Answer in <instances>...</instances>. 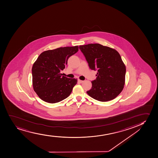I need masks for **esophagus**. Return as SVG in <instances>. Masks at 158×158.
I'll return each instance as SVG.
<instances>
[{"instance_id":"34e87169","label":"esophagus","mask_w":158,"mask_h":158,"mask_svg":"<svg viewBox=\"0 0 158 158\" xmlns=\"http://www.w3.org/2000/svg\"><path fill=\"white\" fill-rule=\"evenodd\" d=\"M78 81L79 82V83H82V82H83V80H80V79H79V80H78Z\"/></svg>"}]
</instances>
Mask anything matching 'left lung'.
<instances>
[{
	"label": "left lung",
	"instance_id": "8db88e82",
	"mask_svg": "<svg viewBox=\"0 0 158 158\" xmlns=\"http://www.w3.org/2000/svg\"><path fill=\"white\" fill-rule=\"evenodd\" d=\"M90 69L97 70L92 88L87 91L91 97L102 102L114 99L122 91L126 76V66L115 49L99 44L79 46Z\"/></svg>",
	"mask_w": 158,
	"mask_h": 158
}]
</instances>
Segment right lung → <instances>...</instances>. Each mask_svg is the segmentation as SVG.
Here are the masks:
<instances>
[{
  "label": "right lung",
  "instance_id": "right-lung-1",
  "mask_svg": "<svg viewBox=\"0 0 158 158\" xmlns=\"http://www.w3.org/2000/svg\"><path fill=\"white\" fill-rule=\"evenodd\" d=\"M78 50L77 46L60 47L43 52L38 57L32 68V85L43 101L57 103L70 94L77 80L62 76L60 71Z\"/></svg>",
  "mask_w": 158,
  "mask_h": 158
}]
</instances>
